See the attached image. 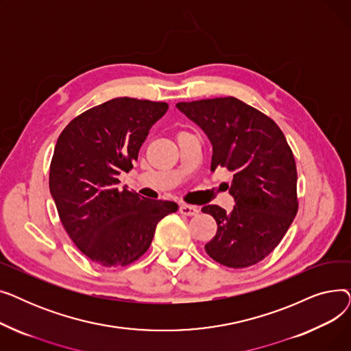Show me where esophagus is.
Here are the masks:
<instances>
[{
	"label": "esophagus",
	"instance_id": "1",
	"mask_svg": "<svg viewBox=\"0 0 351 351\" xmlns=\"http://www.w3.org/2000/svg\"><path fill=\"white\" fill-rule=\"evenodd\" d=\"M179 212L182 215H185V216H195V215L199 213V208L197 206H192V205H186V204H182L179 206Z\"/></svg>",
	"mask_w": 351,
	"mask_h": 351
}]
</instances>
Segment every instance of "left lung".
I'll return each instance as SVG.
<instances>
[{
	"label": "left lung",
	"instance_id": "8db88e82",
	"mask_svg": "<svg viewBox=\"0 0 351 351\" xmlns=\"http://www.w3.org/2000/svg\"><path fill=\"white\" fill-rule=\"evenodd\" d=\"M176 108L212 143L210 171L233 173L232 212L208 205L217 232L206 253L220 265L249 267L280 243L298 213V171L280 128L241 99L215 98L179 102Z\"/></svg>",
	"mask_w": 351,
	"mask_h": 351
}]
</instances>
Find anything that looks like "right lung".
<instances>
[{"mask_svg": "<svg viewBox=\"0 0 351 351\" xmlns=\"http://www.w3.org/2000/svg\"><path fill=\"white\" fill-rule=\"evenodd\" d=\"M168 104L115 98L72 119L55 145L49 191L72 242L92 262L126 266L149 249L156 225L178 205L119 186Z\"/></svg>", "mask_w": 351, "mask_h": 351, "instance_id": "add662e5", "label": "right lung"}]
</instances>
